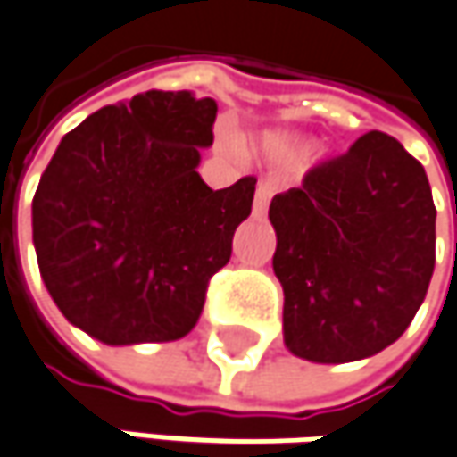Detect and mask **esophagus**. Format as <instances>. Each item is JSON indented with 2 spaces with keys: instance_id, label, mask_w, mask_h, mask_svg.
I'll use <instances>...</instances> for the list:
<instances>
[{
  "instance_id": "34e87169",
  "label": "esophagus",
  "mask_w": 457,
  "mask_h": 457,
  "mask_svg": "<svg viewBox=\"0 0 457 457\" xmlns=\"http://www.w3.org/2000/svg\"><path fill=\"white\" fill-rule=\"evenodd\" d=\"M271 194H274V183H269V180H261V183H258V188H255V199H253L255 217H263V214H266Z\"/></svg>"
}]
</instances>
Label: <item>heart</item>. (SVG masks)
Instances as JSON below:
<instances>
[{
  "mask_svg": "<svg viewBox=\"0 0 457 457\" xmlns=\"http://www.w3.org/2000/svg\"><path fill=\"white\" fill-rule=\"evenodd\" d=\"M261 147H263L266 154H271L277 160H303V157H310L315 152L312 142L297 139V137H287V134H269V137H263Z\"/></svg>",
  "mask_w": 457,
  "mask_h": 457,
  "instance_id": "b5f03b06",
  "label": "heart"
}]
</instances>
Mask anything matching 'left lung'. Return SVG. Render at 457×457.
I'll return each mask as SVG.
<instances>
[{
  "label": "left lung",
  "mask_w": 457,
  "mask_h": 457,
  "mask_svg": "<svg viewBox=\"0 0 457 457\" xmlns=\"http://www.w3.org/2000/svg\"><path fill=\"white\" fill-rule=\"evenodd\" d=\"M269 220L295 357L354 362L409 328L435 271L437 209L421 162L398 139L360 137L277 194Z\"/></svg>",
  "instance_id": "obj_1"
}]
</instances>
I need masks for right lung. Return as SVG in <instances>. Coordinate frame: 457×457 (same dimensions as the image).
<instances>
[{
  "mask_svg": "<svg viewBox=\"0 0 457 457\" xmlns=\"http://www.w3.org/2000/svg\"><path fill=\"white\" fill-rule=\"evenodd\" d=\"M217 103L134 95L71 129L33 196L43 282L71 326L103 344L175 341L251 214L255 178L212 191L196 173Z\"/></svg>",
  "mask_w": 457,
  "mask_h": 457,
  "instance_id": "1",
  "label": "right lung"
}]
</instances>
